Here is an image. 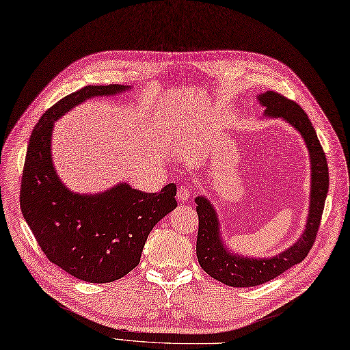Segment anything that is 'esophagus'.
<instances>
[{"label": "esophagus", "instance_id": "obj_1", "mask_svg": "<svg viewBox=\"0 0 350 350\" xmlns=\"http://www.w3.org/2000/svg\"><path fill=\"white\" fill-rule=\"evenodd\" d=\"M190 193H191V189L189 187V186H182L178 189V191H177V199H178V202H182V203H186L189 199H190Z\"/></svg>", "mask_w": 350, "mask_h": 350}]
</instances>
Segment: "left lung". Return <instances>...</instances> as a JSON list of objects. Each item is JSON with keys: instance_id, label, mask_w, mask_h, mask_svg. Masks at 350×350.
I'll return each mask as SVG.
<instances>
[{"instance_id": "obj_1", "label": "left lung", "mask_w": 350, "mask_h": 350, "mask_svg": "<svg viewBox=\"0 0 350 350\" xmlns=\"http://www.w3.org/2000/svg\"><path fill=\"white\" fill-rule=\"evenodd\" d=\"M265 107V116L282 118L301 134L312 163V191L306 229L301 238L293 247L273 258H247L229 252L221 238L219 219L211 202L199 196L195 199L199 216V232L196 242L198 260L203 271L212 278L230 287H255L282 274L293 265L301 262L312 250L320 226L323 209L329 190V168L325 151L321 148L314 126L307 113L294 100L267 90L256 98Z\"/></svg>"}]
</instances>
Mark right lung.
Returning a JSON list of instances; mask_svg holds the SVG:
<instances>
[{
    "label": "right lung",
    "instance_id": "add662e5",
    "mask_svg": "<svg viewBox=\"0 0 350 350\" xmlns=\"http://www.w3.org/2000/svg\"><path fill=\"white\" fill-rule=\"evenodd\" d=\"M129 89L122 85L85 86L49 108L34 126L20 189L21 212L50 262L88 282H112L138 264L151 229L177 202L176 185L146 193L126 183L98 195L70 191L51 161L53 124L94 96Z\"/></svg>",
    "mask_w": 350,
    "mask_h": 350
}]
</instances>
